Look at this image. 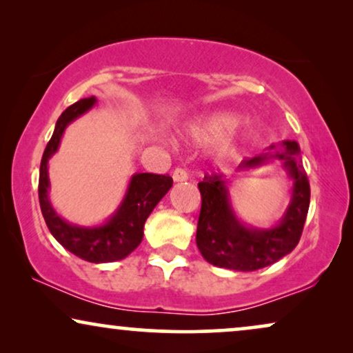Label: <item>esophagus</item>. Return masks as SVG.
Listing matches in <instances>:
<instances>
[{"label": "esophagus", "instance_id": "1", "mask_svg": "<svg viewBox=\"0 0 353 353\" xmlns=\"http://www.w3.org/2000/svg\"><path fill=\"white\" fill-rule=\"evenodd\" d=\"M172 179H174V182H184V181L189 179V174H187L185 169L177 168V169H174Z\"/></svg>", "mask_w": 353, "mask_h": 353}]
</instances>
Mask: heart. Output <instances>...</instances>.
I'll return each mask as SVG.
<instances>
[{"label": "heart", "instance_id": "heart-1", "mask_svg": "<svg viewBox=\"0 0 353 353\" xmlns=\"http://www.w3.org/2000/svg\"><path fill=\"white\" fill-rule=\"evenodd\" d=\"M236 122V116L231 112L213 111L187 122L182 129V135L189 143L213 145L216 159L228 161L234 157L239 145Z\"/></svg>", "mask_w": 353, "mask_h": 353}]
</instances>
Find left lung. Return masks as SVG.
Masks as SVG:
<instances>
[{"mask_svg":"<svg viewBox=\"0 0 353 353\" xmlns=\"http://www.w3.org/2000/svg\"><path fill=\"white\" fill-rule=\"evenodd\" d=\"M300 147L295 140L271 145L265 153L239 164L248 171L271 161H279L292 181V195L288 210L272 228L247 225L232 208L229 185L218 174H206L199 184L201 210L196 225V247L211 265L234 271H256L270 266L295 248L302 236L310 206V184L300 161Z\"/></svg>","mask_w":353,"mask_h":353,"instance_id":"obj_1","label":"left lung"}]
</instances>
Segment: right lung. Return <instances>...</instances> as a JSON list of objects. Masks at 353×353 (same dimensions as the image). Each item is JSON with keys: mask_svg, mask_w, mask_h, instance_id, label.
Instances as JSON below:
<instances>
[{"mask_svg": "<svg viewBox=\"0 0 353 353\" xmlns=\"http://www.w3.org/2000/svg\"><path fill=\"white\" fill-rule=\"evenodd\" d=\"M97 105V98H83L74 103L59 116L53 137L46 145L40 163L39 199L45 223L53 237L65 250L90 263H111L122 260L140 245L143 239V225L158 201L172 187V177L150 172H135L130 177L121 205L108 221L100 225L70 224L56 213L51 205L48 190V161L58 152L61 139L70 122L85 114Z\"/></svg>", "mask_w": 353, "mask_h": 353, "instance_id": "1", "label": "right lung"}]
</instances>
